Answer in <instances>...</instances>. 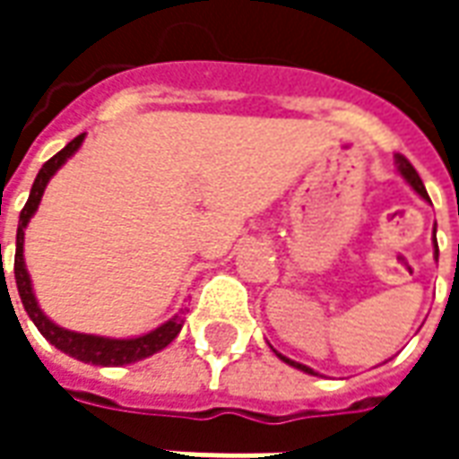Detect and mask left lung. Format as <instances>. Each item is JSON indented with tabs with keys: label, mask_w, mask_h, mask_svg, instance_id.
<instances>
[{
	"label": "left lung",
	"mask_w": 459,
	"mask_h": 459,
	"mask_svg": "<svg viewBox=\"0 0 459 459\" xmlns=\"http://www.w3.org/2000/svg\"><path fill=\"white\" fill-rule=\"evenodd\" d=\"M395 167H398V174H401V177H403V179L408 181L411 186H413L415 194H420V196H423L425 201H430V199H428V191H425L423 181H420V177H418V171L413 169V164L405 160L403 154H395ZM433 243H435V260H437V238H435V229H433ZM275 354H278V351H275ZM278 356H280V359H282V361H285V364L295 366V368H299V371H305V374L319 376L317 371H312L309 366L298 364V361H292V359H288V356H282V354H278Z\"/></svg>",
	"instance_id": "obj_1"
}]
</instances>
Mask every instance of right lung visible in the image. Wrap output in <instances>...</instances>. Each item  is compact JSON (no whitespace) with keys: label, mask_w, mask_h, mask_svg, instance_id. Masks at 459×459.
Instances as JSON below:
<instances>
[{"label":"right lung","mask_w":459,"mask_h":459,"mask_svg":"<svg viewBox=\"0 0 459 459\" xmlns=\"http://www.w3.org/2000/svg\"><path fill=\"white\" fill-rule=\"evenodd\" d=\"M85 132L78 134L75 140H71L65 144L64 150L54 154L51 160L46 161L44 167L39 169L34 179V186H31V194H29V201L26 206L19 213V229H16V255H14V278H16V290H19V298H22V305H24L26 315L31 317L39 332L44 334L46 342H51L56 349H61L64 354L74 356L78 361H85V364L95 366H122V364H134V361H142L147 356L157 354L164 346L171 344L177 334L184 327V319L179 315H174L169 322H164L161 327L152 329L142 337L132 339H110V337H98V334H83V332H71V329L58 327L56 322L46 317L44 309L39 307L36 302L34 288H31V278H29V270H26L24 263V229L29 226V221L39 209L41 204V196H44L46 184L51 181L56 171L64 167L65 161L74 157L78 147L83 144ZM2 248V246H0Z\"/></svg>","instance_id":"1"}]
</instances>
